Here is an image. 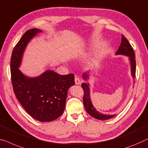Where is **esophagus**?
I'll return each mask as SVG.
<instances>
[{
  "label": "esophagus",
  "instance_id": "1",
  "mask_svg": "<svg viewBox=\"0 0 148 148\" xmlns=\"http://www.w3.org/2000/svg\"><path fill=\"white\" fill-rule=\"evenodd\" d=\"M75 84L79 85V84H81V81L80 80V79H79V77H78L77 76H75Z\"/></svg>",
  "mask_w": 148,
  "mask_h": 148
}]
</instances>
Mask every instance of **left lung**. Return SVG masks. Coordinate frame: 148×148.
Segmentation results:
<instances>
[{"mask_svg":"<svg viewBox=\"0 0 148 148\" xmlns=\"http://www.w3.org/2000/svg\"><path fill=\"white\" fill-rule=\"evenodd\" d=\"M115 55H123L125 56L129 57L130 65H131V72L132 76L133 78H136V60H135V54L134 49H133L131 45L128 42L127 38L122 35L121 42L118 50L115 53ZM83 77L85 80H87L89 78V75L87 73H85L83 74ZM81 87L84 91V95H83V104L85 108V110L91 116L93 117L94 118L100 119V120H106L110 118H112L115 115H107L99 113L95 110L91 103V97H90V91H89V83H83L81 84Z\"/></svg>","mask_w":148,"mask_h":148,"instance_id":"1","label":"left lung"}]
</instances>
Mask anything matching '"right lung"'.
<instances>
[{
  "mask_svg": "<svg viewBox=\"0 0 148 148\" xmlns=\"http://www.w3.org/2000/svg\"><path fill=\"white\" fill-rule=\"evenodd\" d=\"M41 32L38 29H31L19 40L12 53L10 72L12 87L20 103L34 119L48 122L63 114L67 91L75 85V77L72 73L61 75L52 70L46 71L36 77H29L19 70L28 43Z\"/></svg>",
  "mask_w": 148,
  "mask_h": 148,
  "instance_id": "1",
  "label": "right lung"
}]
</instances>
